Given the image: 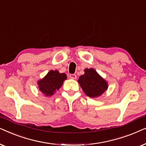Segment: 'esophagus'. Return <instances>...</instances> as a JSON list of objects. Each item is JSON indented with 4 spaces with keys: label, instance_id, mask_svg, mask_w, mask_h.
<instances>
[{
    "label": "esophagus",
    "instance_id": "34e87169",
    "mask_svg": "<svg viewBox=\"0 0 146 146\" xmlns=\"http://www.w3.org/2000/svg\"><path fill=\"white\" fill-rule=\"evenodd\" d=\"M69 77L71 79H75L77 78V75L75 74H70L69 75Z\"/></svg>",
    "mask_w": 146,
    "mask_h": 146
}]
</instances>
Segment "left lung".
Wrapping results in <instances>:
<instances>
[{
    "label": "left lung",
    "mask_w": 146,
    "mask_h": 146,
    "mask_svg": "<svg viewBox=\"0 0 146 146\" xmlns=\"http://www.w3.org/2000/svg\"><path fill=\"white\" fill-rule=\"evenodd\" d=\"M78 82L85 94L90 98L101 96L108 89V83L93 69H86Z\"/></svg>",
    "instance_id": "8db88e82"
}]
</instances>
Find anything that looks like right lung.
I'll return each instance as SVG.
<instances>
[{"instance_id": "obj_1", "label": "right lung", "mask_w": 146, "mask_h": 146, "mask_svg": "<svg viewBox=\"0 0 146 146\" xmlns=\"http://www.w3.org/2000/svg\"><path fill=\"white\" fill-rule=\"evenodd\" d=\"M67 79L65 73H60L57 71H50L41 80L38 81L39 89L46 96H52L56 90H58Z\"/></svg>"}]
</instances>
